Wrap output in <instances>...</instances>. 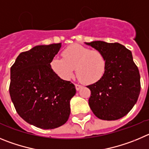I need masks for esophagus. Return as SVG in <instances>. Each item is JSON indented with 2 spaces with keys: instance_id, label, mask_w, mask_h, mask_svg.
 Instances as JSON below:
<instances>
[{
  "instance_id": "1",
  "label": "esophagus",
  "mask_w": 149,
  "mask_h": 149,
  "mask_svg": "<svg viewBox=\"0 0 149 149\" xmlns=\"http://www.w3.org/2000/svg\"><path fill=\"white\" fill-rule=\"evenodd\" d=\"M75 86H76V91H79V90L81 88V87H82L81 85H80V84H75Z\"/></svg>"
}]
</instances>
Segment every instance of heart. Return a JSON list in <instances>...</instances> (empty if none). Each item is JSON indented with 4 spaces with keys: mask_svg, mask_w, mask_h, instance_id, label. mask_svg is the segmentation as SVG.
Segmentation results:
<instances>
[{
    "mask_svg": "<svg viewBox=\"0 0 149 149\" xmlns=\"http://www.w3.org/2000/svg\"><path fill=\"white\" fill-rule=\"evenodd\" d=\"M62 56L63 58L56 56L49 63L52 70L62 79H70L75 68L78 78L84 84L98 82L105 73L106 58L100 50L74 44L67 47Z\"/></svg>",
    "mask_w": 149,
    "mask_h": 149,
    "instance_id": "1",
    "label": "heart"
}]
</instances>
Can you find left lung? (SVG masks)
I'll list each match as a JSON object with an SVG mask.
<instances>
[{
  "label": "left lung",
  "instance_id": "obj_1",
  "mask_svg": "<svg viewBox=\"0 0 149 149\" xmlns=\"http://www.w3.org/2000/svg\"><path fill=\"white\" fill-rule=\"evenodd\" d=\"M85 44L101 51L107 61L102 79L87 86L91 91L90 108L100 120H119L132 109L140 95V76L132 53L119 43Z\"/></svg>",
  "mask_w": 149,
  "mask_h": 149
}]
</instances>
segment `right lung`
<instances>
[{
  "label": "right lung",
  "instance_id": "1",
  "mask_svg": "<svg viewBox=\"0 0 149 149\" xmlns=\"http://www.w3.org/2000/svg\"><path fill=\"white\" fill-rule=\"evenodd\" d=\"M61 43L38 45L20 53L10 69L9 94L17 113L29 124L53 129L65 124L70 113L75 85L58 77L49 63Z\"/></svg>",
  "mask_w": 149,
  "mask_h": 149
}]
</instances>
